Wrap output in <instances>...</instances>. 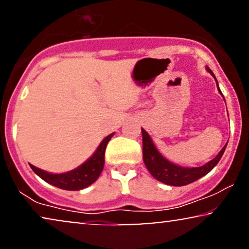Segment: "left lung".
<instances>
[{
  "label": "left lung",
  "instance_id": "left-lung-1",
  "mask_svg": "<svg viewBox=\"0 0 249 249\" xmlns=\"http://www.w3.org/2000/svg\"><path fill=\"white\" fill-rule=\"evenodd\" d=\"M211 75L213 76V72L211 71L209 68H207ZM216 79V77H214ZM218 88V84H217ZM218 91L220 92L219 88ZM222 94V92H220ZM142 136H143V160L145 164L146 168H148L151 176L157 179L160 182L165 183V185L170 186H186L189 183L194 182V181L198 180L199 178L204 177L205 174H208L213 168L218 164V161L222 158L224 151H225L226 145L220 150L218 155L214 157L213 160L203 165L201 167H181L178 165L173 164V162L168 161L167 159H165L160 153L158 152V150L156 149L155 144H153L151 137L149 136V134L142 128Z\"/></svg>",
  "mask_w": 249,
  "mask_h": 249
}]
</instances>
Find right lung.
Returning <instances> with one entry per match:
<instances>
[{
  "mask_svg": "<svg viewBox=\"0 0 249 249\" xmlns=\"http://www.w3.org/2000/svg\"><path fill=\"white\" fill-rule=\"evenodd\" d=\"M113 134L108 135L103 140L100 145L98 146L97 151L93 153L91 158H89L84 164L75 168V170L67 172V173L61 174H52L48 172H45L40 168L33 166L30 164L33 172L45 180L46 182L51 183L55 187H59L61 189L66 190H81L87 188L88 186L92 185L100 176L101 171L105 164V150L108 141L112 139Z\"/></svg>",
  "mask_w": 249,
  "mask_h": 249,
  "instance_id": "right-lung-1",
  "label": "right lung"
}]
</instances>
